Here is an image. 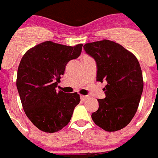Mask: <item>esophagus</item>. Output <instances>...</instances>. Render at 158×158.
<instances>
[{
  "label": "esophagus",
  "mask_w": 158,
  "mask_h": 158,
  "mask_svg": "<svg viewBox=\"0 0 158 158\" xmlns=\"http://www.w3.org/2000/svg\"><path fill=\"white\" fill-rule=\"evenodd\" d=\"M88 98H89V96H87V95H80L81 100H83V101H85V100H87Z\"/></svg>",
  "instance_id": "1"
}]
</instances>
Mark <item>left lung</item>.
I'll return each mask as SVG.
<instances>
[{
  "label": "left lung",
  "instance_id": "1",
  "mask_svg": "<svg viewBox=\"0 0 158 158\" xmlns=\"http://www.w3.org/2000/svg\"><path fill=\"white\" fill-rule=\"evenodd\" d=\"M83 49L97 64L96 80L106 81V98L91 114L97 126L109 132L127 127L135 115L143 90L139 62L133 53L108 40L88 43Z\"/></svg>",
  "mask_w": 158,
  "mask_h": 158
}]
</instances>
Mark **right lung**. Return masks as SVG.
I'll list each match as a JSON object with an SVG mask.
<instances>
[{
  "label": "right lung",
  "instance_id": "add662e5",
  "mask_svg": "<svg viewBox=\"0 0 158 158\" xmlns=\"http://www.w3.org/2000/svg\"><path fill=\"white\" fill-rule=\"evenodd\" d=\"M83 44L66 46L45 41L22 57L16 87L27 117L39 130L57 132L68 124L80 101L77 92L64 93L56 87L70 60L78 58Z\"/></svg>",
  "mask_w": 158,
  "mask_h": 158
}]
</instances>
